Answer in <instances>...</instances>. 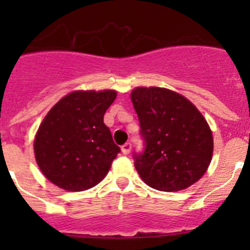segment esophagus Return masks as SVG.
<instances>
[{
    "mask_svg": "<svg viewBox=\"0 0 250 250\" xmlns=\"http://www.w3.org/2000/svg\"><path fill=\"white\" fill-rule=\"evenodd\" d=\"M121 151H123V154H125V155L130 154V151H131V144H130V143L124 144L123 146H121Z\"/></svg>",
    "mask_w": 250,
    "mask_h": 250,
    "instance_id": "1",
    "label": "esophagus"
}]
</instances>
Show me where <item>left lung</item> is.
Instances as JSON below:
<instances>
[{"label": "left lung", "mask_w": 250, "mask_h": 250, "mask_svg": "<svg viewBox=\"0 0 250 250\" xmlns=\"http://www.w3.org/2000/svg\"><path fill=\"white\" fill-rule=\"evenodd\" d=\"M131 101L144 139L134 165L149 187L160 191L187 189L202 178L213 156V135L200 111L178 92L136 87Z\"/></svg>", "instance_id": "1"}]
</instances>
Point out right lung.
<instances>
[{"mask_svg": "<svg viewBox=\"0 0 250 250\" xmlns=\"http://www.w3.org/2000/svg\"><path fill=\"white\" fill-rule=\"evenodd\" d=\"M116 91H74L48 111L35 138V158L43 175L67 191L98 185L109 173L120 147L104 115Z\"/></svg>", "mask_w": 250, "mask_h": 250, "instance_id": "1", "label": "right lung"}]
</instances>
